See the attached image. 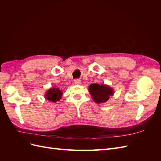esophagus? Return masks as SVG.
Segmentation results:
<instances>
[{"mask_svg": "<svg viewBox=\"0 0 161 161\" xmlns=\"http://www.w3.org/2000/svg\"><path fill=\"white\" fill-rule=\"evenodd\" d=\"M75 84L76 85H80L81 84V81L79 79H76L75 80Z\"/></svg>", "mask_w": 161, "mask_h": 161, "instance_id": "34e87169", "label": "esophagus"}]
</instances>
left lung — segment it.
<instances>
[{
	"label": "left lung",
	"instance_id": "1",
	"mask_svg": "<svg viewBox=\"0 0 161 161\" xmlns=\"http://www.w3.org/2000/svg\"><path fill=\"white\" fill-rule=\"evenodd\" d=\"M89 91L95 103H105L109 97L114 95V90L111 87L105 84H91Z\"/></svg>",
	"mask_w": 161,
	"mask_h": 161
}]
</instances>
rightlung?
I'll use <instances>...</instances> for the list:
<instances>
[{
	"label": "right lung",
	"instance_id": "add662e5",
	"mask_svg": "<svg viewBox=\"0 0 161 161\" xmlns=\"http://www.w3.org/2000/svg\"><path fill=\"white\" fill-rule=\"evenodd\" d=\"M62 96V92L59 88H51L46 92L45 98L48 101L56 103V101H60Z\"/></svg>",
	"mask_w": 161,
	"mask_h": 161
}]
</instances>
